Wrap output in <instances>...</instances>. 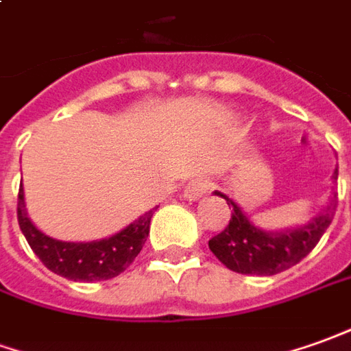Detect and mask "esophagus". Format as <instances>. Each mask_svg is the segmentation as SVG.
<instances>
[{
  "label": "esophagus",
  "instance_id": "34e87169",
  "mask_svg": "<svg viewBox=\"0 0 351 351\" xmlns=\"http://www.w3.org/2000/svg\"><path fill=\"white\" fill-rule=\"evenodd\" d=\"M210 191V181L206 178H193L183 189V197L187 200H197L200 197H204Z\"/></svg>",
  "mask_w": 351,
  "mask_h": 351
}]
</instances>
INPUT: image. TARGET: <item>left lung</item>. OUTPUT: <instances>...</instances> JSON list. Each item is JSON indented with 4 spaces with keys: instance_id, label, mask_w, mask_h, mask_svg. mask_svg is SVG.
Segmentation results:
<instances>
[{
    "instance_id": "left-lung-1",
    "label": "left lung",
    "mask_w": 351,
    "mask_h": 351,
    "mask_svg": "<svg viewBox=\"0 0 351 351\" xmlns=\"http://www.w3.org/2000/svg\"><path fill=\"white\" fill-rule=\"evenodd\" d=\"M332 178L338 180V170H335ZM216 195L226 199L233 210L226 229L212 237L208 246L226 267L243 275H277L302 262L327 231L338 206V197L335 195L328 206L308 226L285 233H265L254 227L229 197L219 191Z\"/></svg>"
}]
</instances>
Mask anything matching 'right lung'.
<instances>
[{
	"label": "right lung",
	"mask_w": 351,
	"mask_h": 351,
	"mask_svg": "<svg viewBox=\"0 0 351 351\" xmlns=\"http://www.w3.org/2000/svg\"><path fill=\"white\" fill-rule=\"evenodd\" d=\"M156 208L139 216L134 223L110 239L95 243H62L43 235L26 216L23 185L19 189L16 217L21 231L26 237L34 254L42 260L49 271L70 281H106L120 275L141 252L151 229V217Z\"/></svg>",
	"instance_id": "right-lung-1"
}]
</instances>
